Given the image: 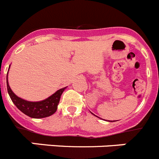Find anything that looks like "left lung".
Instances as JSON below:
<instances>
[{"label":"left lung","mask_w":159,"mask_h":159,"mask_svg":"<svg viewBox=\"0 0 159 159\" xmlns=\"http://www.w3.org/2000/svg\"><path fill=\"white\" fill-rule=\"evenodd\" d=\"M92 114H93V113H92ZM93 115H94V114H93ZM94 116H95V115H94ZM96 117H98V116H96ZM98 118H99V117H98ZM99 119H100V118H99ZM109 122H110V121H109Z\"/></svg>","instance_id":"1"}]
</instances>
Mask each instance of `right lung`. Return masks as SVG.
Wrapping results in <instances>:
<instances>
[{
    "label": "right lung",
    "instance_id": "right-lung-1",
    "mask_svg": "<svg viewBox=\"0 0 159 159\" xmlns=\"http://www.w3.org/2000/svg\"><path fill=\"white\" fill-rule=\"evenodd\" d=\"M10 67V66H9ZM9 70V68H8ZM7 80V90L8 95L10 96L12 102L16 105V107L21 112L25 114L33 119H42V118L48 117L57 111V107L60 102V96L64 92L66 88H61L55 92L53 95L49 96L47 99L37 102H31V101L25 100L15 95L12 89L9 87L8 82V75L6 77Z\"/></svg>",
    "mask_w": 159,
    "mask_h": 159
}]
</instances>
